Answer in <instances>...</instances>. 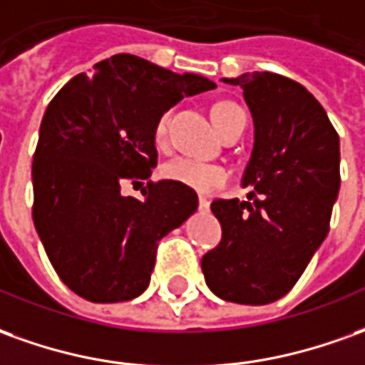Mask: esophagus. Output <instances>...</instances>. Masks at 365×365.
Returning a JSON list of instances; mask_svg holds the SVG:
<instances>
[{
    "mask_svg": "<svg viewBox=\"0 0 365 365\" xmlns=\"http://www.w3.org/2000/svg\"><path fill=\"white\" fill-rule=\"evenodd\" d=\"M208 208H210V200L207 197H198V210L200 212H208Z\"/></svg>",
    "mask_w": 365,
    "mask_h": 365,
    "instance_id": "esophagus-1",
    "label": "esophagus"
}]
</instances>
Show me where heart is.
I'll return each instance as SVG.
<instances>
[{
    "label": "heart",
    "instance_id": "b5f03b06",
    "mask_svg": "<svg viewBox=\"0 0 365 365\" xmlns=\"http://www.w3.org/2000/svg\"><path fill=\"white\" fill-rule=\"evenodd\" d=\"M240 117H245V110L235 103H216L212 107V120H215L216 129L220 133H225L228 127H232ZM170 119H173V109H167L158 115L157 123H155V140H157L158 147H163L167 143ZM160 175L167 180L187 185V187L200 190V192H210L215 188H220L228 178L222 167L190 157H177L168 160L160 167Z\"/></svg>",
    "mask_w": 365,
    "mask_h": 365
}]
</instances>
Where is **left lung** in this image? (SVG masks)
<instances>
[{
	"instance_id": "8db88e82",
	"label": "left lung",
	"mask_w": 365,
	"mask_h": 365,
	"mask_svg": "<svg viewBox=\"0 0 365 365\" xmlns=\"http://www.w3.org/2000/svg\"><path fill=\"white\" fill-rule=\"evenodd\" d=\"M225 83L242 89L255 119L242 178L255 190L248 200H212L222 238L200 266L218 298L260 306L292 290L330 230L340 137L312 93L284 75L255 71Z\"/></svg>"
}]
</instances>
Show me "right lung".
Returning a JSON list of instances; mask_svg holds the SVG:
<instances>
[{"label":"right lung","mask_w":365,"mask_h":365,"mask_svg":"<svg viewBox=\"0 0 365 365\" xmlns=\"http://www.w3.org/2000/svg\"><path fill=\"white\" fill-rule=\"evenodd\" d=\"M215 87L120 53L51 99L31 167V215L49 262L77 296L125 302L147 290L158 240L197 210L198 197L175 180H149L143 198L123 197L120 187L157 167L158 115Z\"/></svg>","instance_id":"right-lung-1"}]
</instances>
